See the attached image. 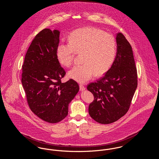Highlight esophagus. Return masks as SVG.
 Wrapping results in <instances>:
<instances>
[{
  "mask_svg": "<svg viewBox=\"0 0 159 159\" xmlns=\"http://www.w3.org/2000/svg\"><path fill=\"white\" fill-rule=\"evenodd\" d=\"M79 86H80V91H84L85 90V86L82 84H79Z\"/></svg>",
  "mask_w": 159,
  "mask_h": 159,
  "instance_id": "esophagus-1",
  "label": "esophagus"
}]
</instances>
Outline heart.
I'll return each mask as SVG.
<instances>
[{"mask_svg": "<svg viewBox=\"0 0 159 159\" xmlns=\"http://www.w3.org/2000/svg\"><path fill=\"white\" fill-rule=\"evenodd\" d=\"M68 44L60 43L56 53L58 61L64 67H70L75 53H82L81 66L68 72V76L80 83L90 80L93 73L100 76L111 67L116 54L115 39L111 34L93 27L72 31L68 36Z\"/></svg>", "mask_w": 159, "mask_h": 159, "instance_id": "1", "label": "heart"}]
</instances>
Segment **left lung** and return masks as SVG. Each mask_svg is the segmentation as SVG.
Returning <instances> with one entry per match:
<instances>
[{"label": "left lung", "mask_w": 159, "mask_h": 159, "mask_svg": "<svg viewBox=\"0 0 159 159\" xmlns=\"http://www.w3.org/2000/svg\"><path fill=\"white\" fill-rule=\"evenodd\" d=\"M117 52L113 63L96 82L87 89L94 96L89 114L95 121L110 124L128 111L137 88V71L132 47L121 33L116 34Z\"/></svg>", "instance_id": "8db88e82"}]
</instances>
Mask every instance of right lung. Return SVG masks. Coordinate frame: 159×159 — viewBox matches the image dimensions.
<instances>
[{
  "label": "right lung",
  "instance_id": "1",
  "mask_svg": "<svg viewBox=\"0 0 159 159\" xmlns=\"http://www.w3.org/2000/svg\"><path fill=\"white\" fill-rule=\"evenodd\" d=\"M60 31L45 29L35 36L25 54L21 82L31 110L51 123L63 120L68 104L79 91L73 79L62 83L66 71L61 67L56 51Z\"/></svg>",
  "mask_w": 159,
  "mask_h": 159
}]
</instances>
